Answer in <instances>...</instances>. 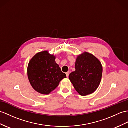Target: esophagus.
Returning a JSON list of instances; mask_svg holds the SVG:
<instances>
[{"mask_svg": "<svg viewBox=\"0 0 128 128\" xmlns=\"http://www.w3.org/2000/svg\"><path fill=\"white\" fill-rule=\"evenodd\" d=\"M70 72H67L66 74V76H67V77L68 78V76H69V75H70Z\"/></svg>", "mask_w": 128, "mask_h": 128, "instance_id": "esophagus-1", "label": "esophagus"}]
</instances>
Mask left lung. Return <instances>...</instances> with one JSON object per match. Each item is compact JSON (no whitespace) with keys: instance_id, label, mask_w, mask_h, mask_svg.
<instances>
[{"instance_id":"left-lung-1","label":"left lung","mask_w":128,"mask_h":128,"mask_svg":"<svg viewBox=\"0 0 128 128\" xmlns=\"http://www.w3.org/2000/svg\"><path fill=\"white\" fill-rule=\"evenodd\" d=\"M75 66L76 70L70 74L69 79L77 92L85 96L95 92L102 77L100 61L92 54L84 52L78 56Z\"/></svg>"}]
</instances>
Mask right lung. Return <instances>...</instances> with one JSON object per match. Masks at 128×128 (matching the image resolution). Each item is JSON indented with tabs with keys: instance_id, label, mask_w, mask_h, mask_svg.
Returning a JSON list of instances; mask_svg holds the SVG:
<instances>
[{
	"instance_id": "add662e5",
	"label": "right lung",
	"mask_w": 128,
	"mask_h": 128,
	"mask_svg": "<svg viewBox=\"0 0 128 128\" xmlns=\"http://www.w3.org/2000/svg\"><path fill=\"white\" fill-rule=\"evenodd\" d=\"M56 56L48 51L40 52L34 55L29 62L27 73L32 88L42 94H48L57 88L61 81L66 78L58 64Z\"/></svg>"
}]
</instances>
